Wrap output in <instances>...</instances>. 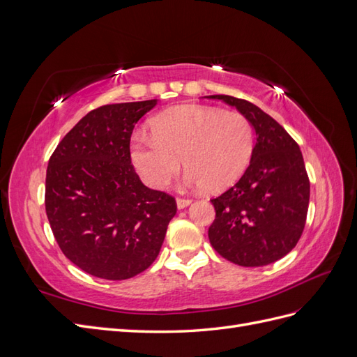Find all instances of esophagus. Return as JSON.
Listing matches in <instances>:
<instances>
[{"label": "esophagus", "instance_id": "obj_1", "mask_svg": "<svg viewBox=\"0 0 357 357\" xmlns=\"http://www.w3.org/2000/svg\"><path fill=\"white\" fill-rule=\"evenodd\" d=\"M190 202H192V201L188 199V198H177V207H178L180 210H183V208H186Z\"/></svg>", "mask_w": 357, "mask_h": 357}]
</instances>
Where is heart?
<instances>
[{
  "label": "heart",
  "instance_id": "1",
  "mask_svg": "<svg viewBox=\"0 0 357 357\" xmlns=\"http://www.w3.org/2000/svg\"><path fill=\"white\" fill-rule=\"evenodd\" d=\"M152 135L135 134L129 152L146 185L167 189L181 169L190 188L220 192L245 171L253 153V128L238 112L178 105L150 121Z\"/></svg>",
  "mask_w": 357,
  "mask_h": 357
}]
</instances>
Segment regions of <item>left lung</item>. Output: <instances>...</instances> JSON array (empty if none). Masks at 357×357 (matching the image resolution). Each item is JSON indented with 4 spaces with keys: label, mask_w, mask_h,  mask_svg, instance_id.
Returning a JSON list of instances; mask_svg holds the SVG:
<instances>
[{
    "label": "left lung",
    "mask_w": 357,
    "mask_h": 357,
    "mask_svg": "<svg viewBox=\"0 0 357 357\" xmlns=\"http://www.w3.org/2000/svg\"><path fill=\"white\" fill-rule=\"evenodd\" d=\"M235 107L252 123L256 144L241 178L213 198L208 228L213 248L240 266H264L284 257L304 231L310 180L299 146L257 105L229 95H210Z\"/></svg>",
    "instance_id": "left-lung-1"
}]
</instances>
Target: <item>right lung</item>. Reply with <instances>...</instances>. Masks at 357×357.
<instances>
[{
  "instance_id": "right-lung-1",
  "label": "right lung",
  "mask_w": 357,
  "mask_h": 357,
  "mask_svg": "<svg viewBox=\"0 0 357 357\" xmlns=\"http://www.w3.org/2000/svg\"><path fill=\"white\" fill-rule=\"evenodd\" d=\"M158 100L102 105L61 139L46 172V214L62 253L84 273L126 280L153 264L176 199L131 164L135 123Z\"/></svg>"
}]
</instances>
